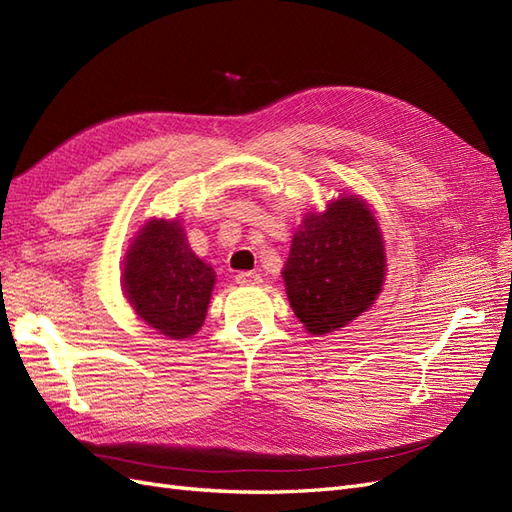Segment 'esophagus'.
<instances>
[{
	"instance_id": "1",
	"label": "esophagus",
	"mask_w": 512,
	"mask_h": 512,
	"mask_svg": "<svg viewBox=\"0 0 512 512\" xmlns=\"http://www.w3.org/2000/svg\"><path fill=\"white\" fill-rule=\"evenodd\" d=\"M235 280H237V284H241V286L260 284V275L254 273V271H239V273L235 275Z\"/></svg>"
}]
</instances>
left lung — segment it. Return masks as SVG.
I'll use <instances>...</instances> for the list:
<instances>
[{"label":"left lung","mask_w":512,"mask_h":512,"mask_svg":"<svg viewBox=\"0 0 512 512\" xmlns=\"http://www.w3.org/2000/svg\"><path fill=\"white\" fill-rule=\"evenodd\" d=\"M384 245L374 213L354 196L309 213L294 232L284 267L288 301L314 335L346 327L376 301L384 280Z\"/></svg>","instance_id":"left-lung-1"}]
</instances>
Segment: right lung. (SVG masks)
Masks as SVG:
<instances>
[{
    "mask_svg": "<svg viewBox=\"0 0 512 512\" xmlns=\"http://www.w3.org/2000/svg\"><path fill=\"white\" fill-rule=\"evenodd\" d=\"M213 284L215 271L190 250L177 220H151L123 265V290L134 312L170 339L203 327Z\"/></svg>",
    "mask_w": 512,
    "mask_h": 512,
    "instance_id": "obj_1",
    "label": "right lung"
}]
</instances>
